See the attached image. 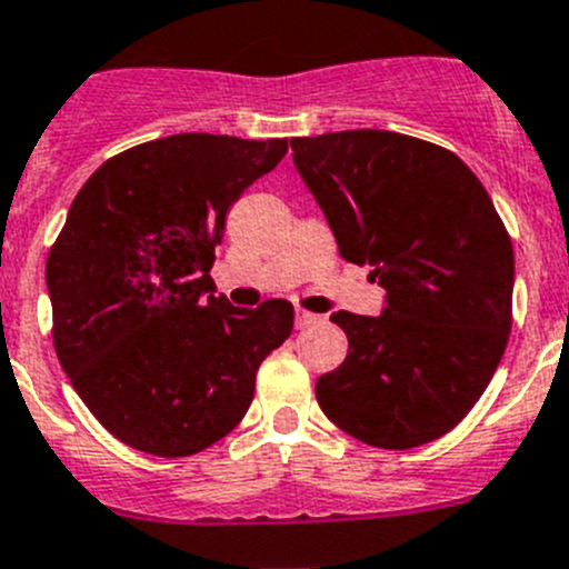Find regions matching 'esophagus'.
Here are the masks:
<instances>
[{
  "label": "esophagus",
  "mask_w": 569,
  "mask_h": 569,
  "mask_svg": "<svg viewBox=\"0 0 569 569\" xmlns=\"http://www.w3.org/2000/svg\"><path fill=\"white\" fill-rule=\"evenodd\" d=\"M319 313H311L306 311V308H297V328H311V325L319 322Z\"/></svg>",
  "instance_id": "esophagus-1"
}]
</instances>
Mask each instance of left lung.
<instances>
[{"instance_id":"1","label":"left lung","mask_w":569,"mask_h":569,"mask_svg":"<svg viewBox=\"0 0 569 569\" xmlns=\"http://www.w3.org/2000/svg\"><path fill=\"white\" fill-rule=\"evenodd\" d=\"M345 261L372 267L380 317L336 311L347 358L317 380L325 417L358 442L408 450L453 431L511 330L515 250L472 169L389 130L291 138Z\"/></svg>"}]
</instances>
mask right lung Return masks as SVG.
Listing matches in <instances>:
<instances>
[{"label": "right lung", "instance_id": "1", "mask_svg": "<svg viewBox=\"0 0 569 569\" xmlns=\"http://www.w3.org/2000/svg\"><path fill=\"white\" fill-rule=\"evenodd\" d=\"M286 150V138L180 132L108 158L77 191L47 258L52 341L119 442L183 459L244 419L295 308H233L208 272L228 208Z\"/></svg>", "mask_w": 569, "mask_h": 569}]
</instances>
